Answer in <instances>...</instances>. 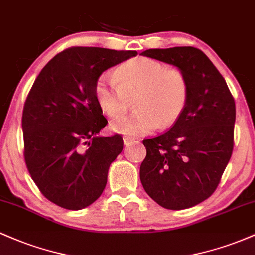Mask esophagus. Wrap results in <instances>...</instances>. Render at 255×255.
<instances>
[{
	"label": "esophagus",
	"mask_w": 255,
	"mask_h": 255,
	"mask_svg": "<svg viewBox=\"0 0 255 255\" xmlns=\"http://www.w3.org/2000/svg\"><path fill=\"white\" fill-rule=\"evenodd\" d=\"M134 139L132 136H123V142H125V145H128L129 142H132Z\"/></svg>",
	"instance_id": "1"
}]
</instances>
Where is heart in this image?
<instances>
[{
	"mask_svg": "<svg viewBox=\"0 0 255 255\" xmlns=\"http://www.w3.org/2000/svg\"><path fill=\"white\" fill-rule=\"evenodd\" d=\"M96 99L110 117L135 111L111 123L115 132L132 135L168 128L180 119L190 97V83L179 69H167L161 61L146 57L132 58L115 70V77L103 74L94 86Z\"/></svg>",
	"mask_w": 255,
	"mask_h": 255,
	"instance_id": "1",
	"label": "heart"
}]
</instances>
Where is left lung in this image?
<instances>
[{
	"label": "left lung",
	"mask_w": 255,
	"mask_h": 255,
	"mask_svg": "<svg viewBox=\"0 0 255 255\" xmlns=\"http://www.w3.org/2000/svg\"><path fill=\"white\" fill-rule=\"evenodd\" d=\"M145 57L177 66L190 83L189 102L169 130L142 141L146 157L140 180L167 209H185L215 191L234 150L236 106L224 77L194 47L147 49Z\"/></svg>",
	"instance_id": "obj_1"
}]
</instances>
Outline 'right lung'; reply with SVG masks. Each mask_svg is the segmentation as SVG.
Here are the masks:
<instances>
[{
  "label": "right lung",
  "mask_w": 255,
  "mask_h": 255,
  "mask_svg": "<svg viewBox=\"0 0 255 255\" xmlns=\"http://www.w3.org/2000/svg\"><path fill=\"white\" fill-rule=\"evenodd\" d=\"M136 54L71 47L47 63L27 94L21 119L25 163L42 195L61 208H86L104 191L123 139L98 136L108 120L94 86L105 70Z\"/></svg>",
  "instance_id": "right-lung-1"
}]
</instances>
